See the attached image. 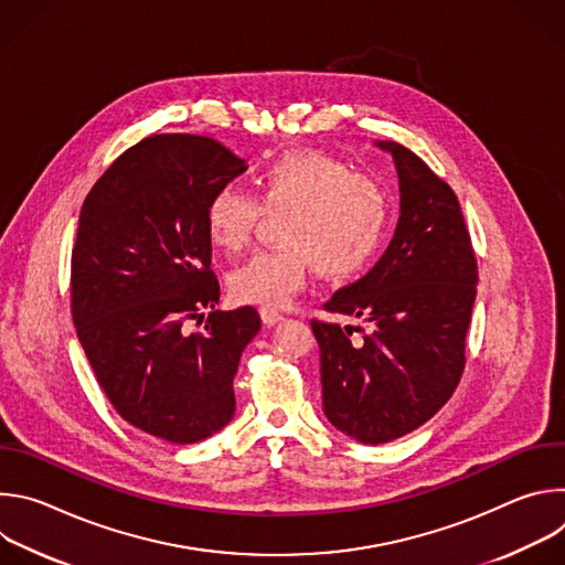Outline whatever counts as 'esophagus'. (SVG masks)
<instances>
[{
    "mask_svg": "<svg viewBox=\"0 0 565 565\" xmlns=\"http://www.w3.org/2000/svg\"><path fill=\"white\" fill-rule=\"evenodd\" d=\"M262 319H264V324L275 327V324H279V321L284 319V315H281V310H277V308L264 306V308H262Z\"/></svg>",
    "mask_w": 565,
    "mask_h": 565,
    "instance_id": "obj_1",
    "label": "esophagus"
}]
</instances>
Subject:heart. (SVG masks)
Returning <instances> with one entry per match:
<instances>
[{"mask_svg":"<svg viewBox=\"0 0 565 565\" xmlns=\"http://www.w3.org/2000/svg\"><path fill=\"white\" fill-rule=\"evenodd\" d=\"M257 196L218 188L205 207V232L223 253L244 250L264 212L281 214V246L259 250L230 275L236 299L277 308L303 286L308 270L340 279L362 270L382 248L391 223L386 185L342 158L299 149L264 163Z\"/></svg>","mask_w":565,"mask_h":565,"instance_id":"b5f03b06","label":"heart"}]
</instances>
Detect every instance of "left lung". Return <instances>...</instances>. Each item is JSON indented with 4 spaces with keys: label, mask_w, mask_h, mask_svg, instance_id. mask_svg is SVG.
<instances>
[{
    "label": "left lung",
    "mask_w": 565,
    "mask_h": 565,
    "mask_svg": "<svg viewBox=\"0 0 565 565\" xmlns=\"http://www.w3.org/2000/svg\"><path fill=\"white\" fill-rule=\"evenodd\" d=\"M391 151L399 179V221L369 275L324 308L362 317L369 331L312 319L321 399L333 427L382 445L425 425L456 391L476 299L478 264L458 196L420 156ZM363 333L362 341L352 331Z\"/></svg>",
    "instance_id": "obj_1"
}]
</instances>
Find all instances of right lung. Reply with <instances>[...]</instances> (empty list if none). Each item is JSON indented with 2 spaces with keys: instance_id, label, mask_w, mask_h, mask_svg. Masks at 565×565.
<instances>
[{
  "instance_id": "1",
  "label": "right lung",
  "mask_w": 565,
  "mask_h": 565,
  "mask_svg": "<svg viewBox=\"0 0 565 565\" xmlns=\"http://www.w3.org/2000/svg\"><path fill=\"white\" fill-rule=\"evenodd\" d=\"M246 172L221 142L147 136L96 181L71 250V315L87 360L122 420L174 445L234 416V373L262 329L253 306L216 310L205 232L210 196ZM210 309L206 329L189 331Z\"/></svg>"
}]
</instances>
